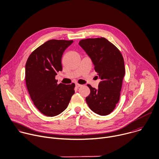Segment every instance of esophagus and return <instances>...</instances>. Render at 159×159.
Here are the masks:
<instances>
[{
    "instance_id": "1",
    "label": "esophagus",
    "mask_w": 159,
    "mask_h": 159,
    "mask_svg": "<svg viewBox=\"0 0 159 159\" xmlns=\"http://www.w3.org/2000/svg\"><path fill=\"white\" fill-rule=\"evenodd\" d=\"M82 85L81 84H78V83H76V86L77 87V88H79V87H81Z\"/></svg>"
}]
</instances>
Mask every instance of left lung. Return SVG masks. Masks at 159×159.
I'll use <instances>...</instances> for the list:
<instances>
[{"label": "left lung", "instance_id": "1", "mask_svg": "<svg viewBox=\"0 0 159 159\" xmlns=\"http://www.w3.org/2000/svg\"><path fill=\"white\" fill-rule=\"evenodd\" d=\"M91 58L101 81L96 89L91 85L86 98L89 108L95 113L105 116L113 111L120 100L125 74L124 59L119 49L105 38H89L79 42Z\"/></svg>", "mask_w": 159, "mask_h": 159}]
</instances>
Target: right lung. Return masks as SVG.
I'll list each match as a JSON object with an SVG mask.
<instances>
[{"label":"right lung","mask_w":159,"mask_h":159,"mask_svg":"<svg viewBox=\"0 0 159 159\" xmlns=\"http://www.w3.org/2000/svg\"><path fill=\"white\" fill-rule=\"evenodd\" d=\"M73 41L49 40L29 56L25 71L26 86L35 107L43 115L56 116L68 107L75 93V83L57 84L55 79L62 71L61 58Z\"/></svg>","instance_id":"right-lung-1"}]
</instances>
